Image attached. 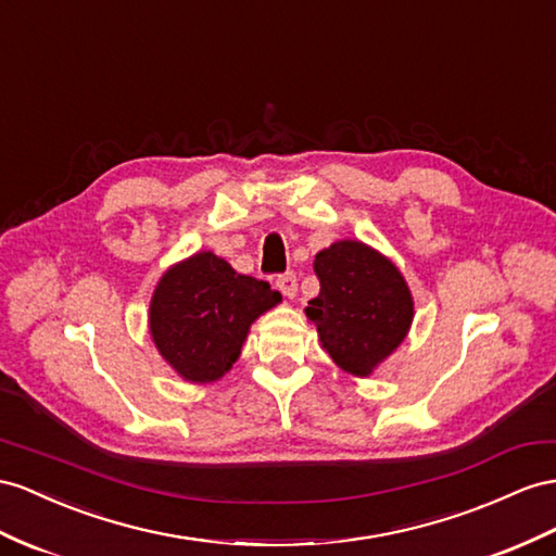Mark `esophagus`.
<instances>
[{
    "mask_svg": "<svg viewBox=\"0 0 556 556\" xmlns=\"http://www.w3.org/2000/svg\"><path fill=\"white\" fill-rule=\"evenodd\" d=\"M277 289L287 298H293L298 293V277L293 273H287V275L277 277Z\"/></svg>",
    "mask_w": 556,
    "mask_h": 556,
    "instance_id": "1",
    "label": "esophagus"
}]
</instances>
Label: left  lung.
<instances>
[{
  "label": "left lung",
  "instance_id": "8db88e82",
  "mask_svg": "<svg viewBox=\"0 0 556 556\" xmlns=\"http://www.w3.org/2000/svg\"><path fill=\"white\" fill-rule=\"evenodd\" d=\"M319 295L305 307L319 343L354 378L376 368L404 343L416 305L408 283L388 255L359 239H338L315 255Z\"/></svg>",
  "mask_w": 556,
  "mask_h": 556
}]
</instances>
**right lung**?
<instances>
[{
	"label": "right lung",
	"instance_id": "right-lung-1",
	"mask_svg": "<svg viewBox=\"0 0 556 556\" xmlns=\"http://www.w3.org/2000/svg\"><path fill=\"white\" fill-rule=\"evenodd\" d=\"M281 303L267 281L239 275L213 251L170 265L150 298L148 329L162 359L194 386L220 380L239 359L251 324Z\"/></svg>",
	"mask_w": 556,
	"mask_h": 556
}]
</instances>
